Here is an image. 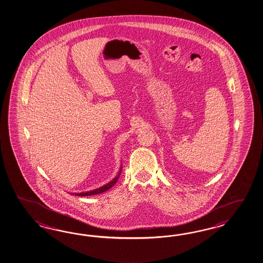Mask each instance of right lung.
<instances>
[{"instance_id": "1", "label": "right lung", "mask_w": 263, "mask_h": 263, "mask_svg": "<svg viewBox=\"0 0 263 263\" xmlns=\"http://www.w3.org/2000/svg\"><path fill=\"white\" fill-rule=\"evenodd\" d=\"M121 172H122V167H121V170H120V172H119V174H118V176H117L115 179H113L112 181H110L109 183H107V184L102 186V187L98 188V189H96V190L90 191V192L79 193V194H75V195H76V196L84 197V196H92V195H97V194H101V193L105 192V191H107L108 189H110L112 186L115 184L116 182H117V180L119 179V177H120V175H121Z\"/></svg>"}]
</instances>
